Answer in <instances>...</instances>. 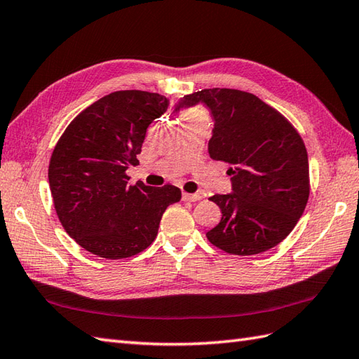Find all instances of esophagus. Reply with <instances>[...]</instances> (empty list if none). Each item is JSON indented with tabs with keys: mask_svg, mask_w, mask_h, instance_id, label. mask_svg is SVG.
Instances as JSON below:
<instances>
[{
	"mask_svg": "<svg viewBox=\"0 0 359 359\" xmlns=\"http://www.w3.org/2000/svg\"><path fill=\"white\" fill-rule=\"evenodd\" d=\"M182 198L185 200V202H198V200H202V194H200V193H194V194L183 193Z\"/></svg>",
	"mask_w": 359,
	"mask_h": 359,
	"instance_id": "1",
	"label": "esophagus"
}]
</instances>
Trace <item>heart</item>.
Returning a JSON list of instances; mask_svg holds the SVG:
<instances>
[{
	"instance_id": "1",
	"label": "heart",
	"mask_w": 359,
	"mask_h": 359,
	"mask_svg": "<svg viewBox=\"0 0 359 359\" xmlns=\"http://www.w3.org/2000/svg\"><path fill=\"white\" fill-rule=\"evenodd\" d=\"M198 114H203L202 110H198V108H189V110H185L183 111V119H189V118H194V116H198Z\"/></svg>"
}]
</instances>
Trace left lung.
Here are the masks:
<instances>
[{
    "instance_id": "1",
    "label": "left lung",
    "mask_w": 359,
    "mask_h": 359,
    "mask_svg": "<svg viewBox=\"0 0 359 359\" xmlns=\"http://www.w3.org/2000/svg\"><path fill=\"white\" fill-rule=\"evenodd\" d=\"M205 104L214 128L211 159L229 165L232 193L210 197L222 210L208 240L234 255H255L285 240L309 198V161L302 136L285 116L252 93L205 88L174 108Z\"/></svg>"
}]
</instances>
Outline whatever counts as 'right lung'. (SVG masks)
Listing matches in <instances>:
<instances>
[{
    "mask_svg": "<svg viewBox=\"0 0 359 359\" xmlns=\"http://www.w3.org/2000/svg\"><path fill=\"white\" fill-rule=\"evenodd\" d=\"M170 101L162 95L122 90L74 118L57 140L48 183L67 234L86 251L108 260L136 255L153 243L166 208L180 200L177 187L128 185V166L147 128Z\"/></svg>",
    "mask_w": 359,
    "mask_h": 359,
    "instance_id": "1",
    "label": "right lung"
}]
</instances>
